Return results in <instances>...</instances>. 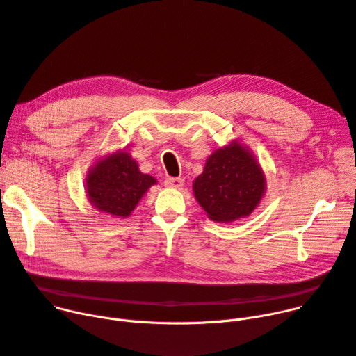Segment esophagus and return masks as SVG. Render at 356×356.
I'll return each instance as SVG.
<instances>
[{
	"mask_svg": "<svg viewBox=\"0 0 356 356\" xmlns=\"http://www.w3.org/2000/svg\"><path fill=\"white\" fill-rule=\"evenodd\" d=\"M183 183H184V180L181 177H169V179H165V181H164L165 186L173 187V188H180L183 186Z\"/></svg>",
	"mask_w": 356,
	"mask_h": 356,
	"instance_id": "34e87169",
	"label": "esophagus"
}]
</instances>
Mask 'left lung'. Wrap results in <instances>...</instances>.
Returning a JSON list of instances; mask_svg holds the SVG:
<instances>
[{"mask_svg":"<svg viewBox=\"0 0 356 356\" xmlns=\"http://www.w3.org/2000/svg\"><path fill=\"white\" fill-rule=\"evenodd\" d=\"M266 192V179L253 153L238 140L213 152L193 193L210 220L229 223L248 218Z\"/></svg>","mask_w":356,"mask_h":356,"instance_id":"left-lung-1","label":"left lung"}]
</instances>
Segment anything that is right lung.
<instances>
[{"label":"right lung","mask_w":356,"mask_h":356,"mask_svg":"<svg viewBox=\"0 0 356 356\" xmlns=\"http://www.w3.org/2000/svg\"><path fill=\"white\" fill-rule=\"evenodd\" d=\"M156 179L138 170L130 153L118 150L88 170L86 192L90 203L113 218H127Z\"/></svg>","instance_id":"right-lung-1"}]
</instances>
